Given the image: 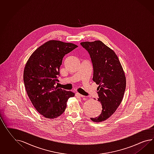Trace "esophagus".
Masks as SVG:
<instances>
[{
  "mask_svg": "<svg viewBox=\"0 0 154 154\" xmlns=\"http://www.w3.org/2000/svg\"><path fill=\"white\" fill-rule=\"evenodd\" d=\"M75 95H76V97H81V98H84V97H85V96H84L83 95L79 94V93H76L75 94Z\"/></svg>",
  "mask_w": 154,
  "mask_h": 154,
  "instance_id": "obj_1",
  "label": "esophagus"
}]
</instances>
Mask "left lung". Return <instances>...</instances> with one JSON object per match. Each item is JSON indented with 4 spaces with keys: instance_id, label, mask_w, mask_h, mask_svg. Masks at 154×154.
Masks as SVG:
<instances>
[{
    "instance_id": "obj_1",
    "label": "left lung",
    "mask_w": 154,
    "mask_h": 154,
    "mask_svg": "<svg viewBox=\"0 0 154 154\" xmlns=\"http://www.w3.org/2000/svg\"><path fill=\"white\" fill-rule=\"evenodd\" d=\"M80 45L90 55L93 67V80L99 87L98 99L102 113L92 121L100 122L109 118L122 100L126 79L118 56L100 41L83 42Z\"/></svg>"
}]
</instances>
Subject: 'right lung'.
I'll return each mask as SVG.
<instances>
[{
  "label": "right lung",
  "mask_w": 154,
  "mask_h": 154,
  "mask_svg": "<svg viewBox=\"0 0 154 154\" xmlns=\"http://www.w3.org/2000/svg\"><path fill=\"white\" fill-rule=\"evenodd\" d=\"M72 43L51 40L33 52L24 67L23 81L28 96L37 112L54 119L63 114L69 98L75 94L55 87L59 82L64 56L77 48Z\"/></svg>",
  "instance_id": "obj_1"
}]
</instances>
